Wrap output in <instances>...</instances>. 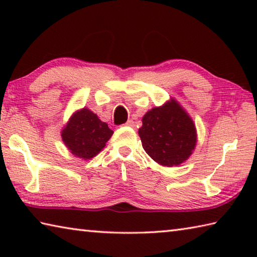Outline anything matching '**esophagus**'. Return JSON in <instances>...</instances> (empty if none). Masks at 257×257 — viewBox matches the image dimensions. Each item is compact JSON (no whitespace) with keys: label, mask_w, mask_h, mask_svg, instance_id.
I'll return each mask as SVG.
<instances>
[{"label":"esophagus","mask_w":257,"mask_h":257,"mask_svg":"<svg viewBox=\"0 0 257 257\" xmlns=\"http://www.w3.org/2000/svg\"><path fill=\"white\" fill-rule=\"evenodd\" d=\"M124 125H127V127H135V122L133 120H128L127 122L124 123Z\"/></svg>","instance_id":"34e87169"}]
</instances>
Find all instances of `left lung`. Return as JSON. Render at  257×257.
Returning a JSON list of instances; mask_svg holds the SVG:
<instances>
[{"instance_id":"8db88e82","label":"left lung","mask_w":257,"mask_h":257,"mask_svg":"<svg viewBox=\"0 0 257 257\" xmlns=\"http://www.w3.org/2000/svg\"><path fill=\"white\" fill-rule=\"evenodd\" d=\"M138 135L146 153L165 167L181 164L196 145L193 120L175 99L147 112Z\"/></svg>"}]
</instances>
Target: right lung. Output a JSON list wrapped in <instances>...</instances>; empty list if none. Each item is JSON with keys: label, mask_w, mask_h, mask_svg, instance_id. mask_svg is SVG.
Segmentation results:
<instances>
[{"label": "right lung", "mask_w": 257, "mask_h": 257, "mask_svg": "<svg viewBox=\"0 0 257 257\" xmlns=\"http://www.w3.org/2000/svg\"><path fill=\"white\" fill-rule=\"evenodd\" d=\"M113 132L92 111L82 108L69 120L62 132L64 144L73 155L88 160L105 146Z\"/></svg>", "instance_id": "1"}]
</instances>
